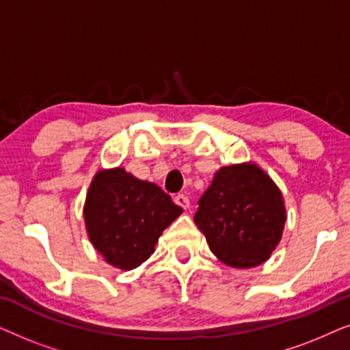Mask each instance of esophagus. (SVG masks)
Instances as JSON below:
<instances>
[{
    "label": "esophagus",
    "mask_w": 350,
    "mask_h": 350,
    "mask_svg": "<svg viewBox=\"0 0 350 350\" xmlns=\"http://www.w3.org/2000/svg\"><path fill=\"white\" fill-rule=\"evenodd\" d=\"M174 202L178 205V207H181V208H188L189 207V199L186 198L185 194H178V196H175L174 198Z\"/></svg>",
    "instance_id": "1"
}]
</instances>
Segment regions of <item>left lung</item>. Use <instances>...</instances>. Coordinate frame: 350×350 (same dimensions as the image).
I'll use <instances>...</instances> for the list:
<instances>
[{"instance_id":"8db88e82","label":"left lung","mask_w":350,"mask_h":350,"mask_svg":"<svg viewBox=\"0 0 350 350\" xmlns=\"http://www.w3.org/2000/svg\"><path fill=\"white\" fill-rule=\"evenodd\" d=\"M285 219L280 189L253 162L221 167L194 215L213 255L239 269L269 260L282 239Z\"/></svg>"}]
</instances>
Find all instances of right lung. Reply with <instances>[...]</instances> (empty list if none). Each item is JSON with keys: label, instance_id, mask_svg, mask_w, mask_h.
Segmentation results:
<instances>
[{"label": "right lung", "instance_id": "obj_1", "mask_svg": "<svg viewBox=\"0 0 350 350\" xmlns=\"http://www.w3.org/2000/svg\"><path fill=\"white\" fill-rule=\"evenodd\" d=\"M183 212L159 186L122 167L100 170L84 204L88 236L105 261L122 271L146 261L161 234Z\"/></svg>", "mask_w": 350, "mask_h": 350}]
</instances>
